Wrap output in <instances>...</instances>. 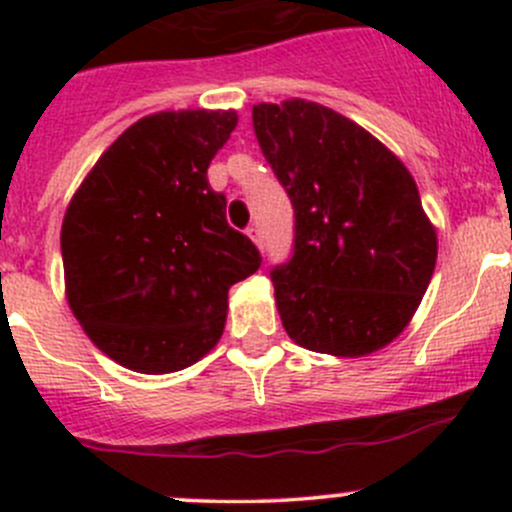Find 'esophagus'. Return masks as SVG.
<instances>
[{
	"label": "esophagus",
	"mask_w": 512,
	"mask_h": 512,
	"mask_svg": "<svg viewBox=\"0 0 512 512\" xmlns=\"http://www.w3.org/2000/svg\"><path fill=\"white\" fill-rule=\"evenodd\" d=\"M247 237H250V240L255 242L257 247H262V240H260V227H257V225H250V227H247Z\"/></svg>",
	"instance_id": "34e87169"
}]
</instances>
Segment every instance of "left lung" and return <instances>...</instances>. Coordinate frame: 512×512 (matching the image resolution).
Wrapping results in <instances>:
<instances>
[{
	"label": "left lung",
	"instance_id": "obj_1",
	"mask_svg": "<svg viewBox=\"0 0 512 512\" xmlns=\"http://www.w3.org/2000/svg\"><path fill=\"white\" fill-rule=\"evenodd\" d=\"M252 126L294 208L292 260L272 270L282 327L319 354L379 352L409 327L436 267L414 175L322 103H257Z\"/></svg>",
	"mask_w": 512,
	"mask_h": 512
}]
</instances>
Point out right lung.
<instances>
[{
    "label": "right lung",
    "instance_id": "1",
    "mask_svg": "<svg viewBox=\"0 0 512 512\" xmlns=\"http://www.w3.org/2000/svg\"><path fill=\"white\" fill-rule=\"evenodd\" d=\"M235 126L237 111L151 113L103 151L66 208V302L126 369L170 374L203 359L223 337L230 287L260 267L208 183Z\"/></svg>",
    "mask_w": 512,
    "mask_h": 512
}]
</instances>
